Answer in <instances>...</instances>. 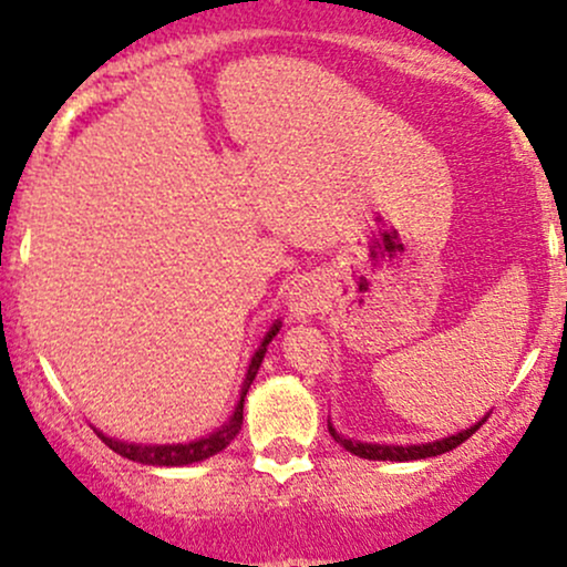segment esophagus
Wrapping results in <instances>:
<instances>
[{"instance_id": "34e87169", "label": "esophagus", "mask_w": 567, "mask_h": 567, "mask_svg": "<svg viewBox=\"0 0 567 567\" xmlns=\"http://www.w3.org/2000/svg\"><path fill=\"white\" fill-rule=\"evenodd\" d=\"M322 303V292L311 279H303V282H298L296 288L290 290V315L296 317V320H306V317L317 315Z\"/></svg>"}]
</instances>
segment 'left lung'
Instances as JSON below:
<instances>
[{"label": "left lung", "mask_w": 567, "mask_h": 567, "mask_svg": "<svg viewBox=\"0 0 567 567\" xmlns=\"http://www.w3.org/2000/svg\"><path fill=\"white\" fill-rule=\"evenodd\" d=\"M487 415H491V413H487ZM487 415H485V419H480L474 426L464 429V432L447 434V437L434 440V442H421V445H379V442L347 440L343 434L336 432L333 424H330V419H328V432L333 434V440L338 442V445L347 447L349 453L360 455V458H368V461H421V458H432V455H442V453L453 451V447H458L461 442L470 440L472 434L485 424Z\"/></svg>", "instance_id": "obj_1"}]
</instances>
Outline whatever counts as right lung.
Returning a JSON list of instances; mask_svg holds the SVG:
<instances>
[{
  "label": "right lung",
  "instance_id": "right-lung-1",
  "mask_svg": "<svg viewBox=\"0 0 567 567\" xmlns=\"http://www.w3.org/2000/svg\"><path fill=\"white\" fill-rule=\"evenodd\" d=\"M279 328H282V322H275L269 328V333L264 336L261 347L256 349V354H252L250 360V368H247V375H245V383H243V392H239V400H237V408H234L231 419L226 421L224 426L216 429L213 434H207V437L202 440H194V442H178V445H143V442H122V440H114L109 437V434L97 432L95 434L106 442L109 447H112L114 453L125 455L130 461H138V464H146V466H186V464H197V461H205L210 458V455H216L224 451L229 442L237 437L239 429H243V408H245V394L247 389H250L252 379H256L258 368H261L264 362V354H266V347L271 343V338L279 333Z\"/></svg>",
  "mask_w": 567,
  "mask_h": 567
}]
</instances>
